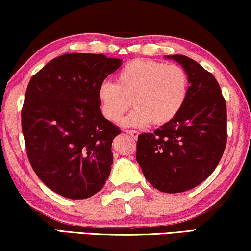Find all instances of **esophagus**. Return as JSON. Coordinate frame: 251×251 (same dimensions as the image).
<instances>
[{
  "label": "esophagus",
  "mask_w": 251,
  "mask_h": 251,
  "mask_svg": "<svg viewBox=\"0 0 251 251\" xmlns=\"http://www.w3.org/2000/svg\"><path fill=\"white\" fill-rule=\"evenodd\" d=\"M126 132L128 133V135L131 136L133 139H137V137H138V135H139V132L136 131V130H126Z\"/></svg>",
  "instance_id": "obj_1"
}]
</instances>
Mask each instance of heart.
Masks as SVG:
<instances>
[{
	"instance_id": "1",
	"label": "heart",
	"mask_w": 251,
	"mask_h": 251,
	"mask_svg": "<svg viewBox=\"0 0 251 251\" xmlns=\"http://www.w3.org/2000/svg\"><path fill=\"white\" fill-rule=\"evenodd\" d=\"M188 76L175 64L146 59L126 63L115 76V83L104 82L98 90L101 112L118 122L132 105L125 126H146L151 122L164 125L176 116L186 101Z\"/></svg>"
}]
</instances>
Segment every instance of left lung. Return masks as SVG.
I'll return each instance as SVG.
<instances>
[{"mask_svg": "<svg viewBox=\"0 0 251 251\" xmlns=\"http://www.w3.org/2000/svg\"><path fill=\"white\" fill-rule=\"evenodd\" d=\"M188 76V94L180 112L137 142V162L146 180L164 193L192 190L212 174L224 153L226 101L211 73L181 54L167 56Z\"/></svg>", "mask_w": 251, "mask_h": 251, "instance_id": "8db88e82", "label": "left lung"}]
</instances>
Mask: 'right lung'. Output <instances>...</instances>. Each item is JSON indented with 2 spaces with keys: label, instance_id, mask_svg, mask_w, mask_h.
I'll return each instance as SVG.
<instances>
[{
  "label": "right lung",
  "instance_id": "add662e5",
  "mask_svg": "<svg viewBox=\"0 0 251 251\" xmlns=\"http://www.w3.org/2000/svg\"><path fill=\"white\" fill-rule=\"evenodd\" d=\"M121 65L105 54L67 53L30 78L22 109L27 156L57 194L87 199L107 180L121 130L102 115L98 90Z\"/></svg>",
  "mask_w": 251,
  "mask_h": 251
}]
</instances>
